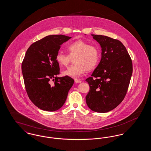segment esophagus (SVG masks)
Instances as JSON below:
<instances>
[{"instance_id":"1","label":"esophagus","mask_w":151,"mask_h":151,"mask_svg":"<svg viewBox=\"0 0 151 151\" xmlns=\"http://www.w3.org/2000/svg\"><path fill=\"white\" fill-rule=\"evenodd\" d=\"M75 82L76 83H81V81L78 79H75Z\"/></svg>"}]
</instances>
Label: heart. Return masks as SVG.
Returning a JSON list of instances; mask_svg holds the SVG:
<instances>
[{
    "mask_svg": "<svg viewBox=\"0 0 151 151\" xmlns=\"http://www.w3.org/2000/svg\"><path fill=\"white\" fill-rule=\"evenodd\" d=\"M67 51L68 54L58 51L55 57L58 64L65 67L69 64L71 58L76 57L74 59L75 65L62 72L64 76L79 78L85 73L86 70H93L99 63V50L86 41L78 40L70 43L67 46Z\"/></svg>",
    "mask_w": 151,
    "mask_h": 151,
    "instance_id": "b5f03b06",
    "label": "heart"
}]
</instances>
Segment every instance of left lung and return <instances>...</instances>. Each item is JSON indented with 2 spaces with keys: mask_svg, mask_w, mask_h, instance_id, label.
I'll list each match as a JSON object with an SVG mask.
<instances>
[{
  "mask_svg": "<svg viewBox=\"0 0 151 151\" xmlns=\"http://www.w3.org/2000/svg\"><path fill=\"white\" fill-rule=\"evenodd\" d=\"M91 36L100 44L102 52L99 64L91 77L86 80L90 87L86 100L92 111L106 113L124 99L132 73V63L121 41L107 36Z\"/></svg>",
  "mask_w": 151,
  "mask_h": 151,
  "instance_id": "8db88e82",
  "label": "left lung"
}]
</instances>
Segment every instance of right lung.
Returning <instances> with one entry per match:
<instances>
[{
    "label": "right lung",
    "instance_id": "obj_1",
    "mask_svg": "<svg viewBox=\"0 0 151 151\" xmlns=\"http://www.w3.org/2000/svg\"><path fill=\"white\" fill-rule=\"evenodd\" d=\"M71 37L50 35L32 44L22 63V73L31 101L40 109L54 111L64 105L74 80L58 77L59 65L55 59L60 45ZM55 80L51 85L50 80Z\"/></svg>",
    "mask_w": 151,
    "mask_h": 151
}]
</instances>
